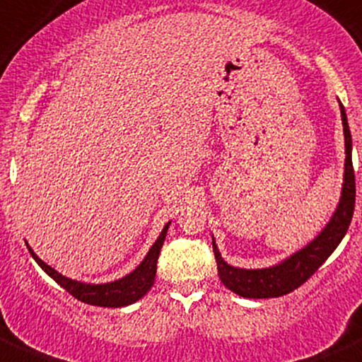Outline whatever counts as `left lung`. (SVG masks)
Wrapping results in <instances>:
<instances>
[{
    "label": "left lung",
    "mask_w": 362,
    "mask_h": 362,
    "mask_svg": "<svg viewBox=\"0 0 362 362\" xmlns=\"http://www.w3.org/2000/svg\"><path fill=\"white\" fill-rule=\"evenodd\" d=\"M339 110H341L343 134H345V173H343L341 198L324 230L303 249L290 255L283 262L265 267V269H238V267L228 265L212 237L221 283L237 296L247 297V299H270V297H281L293 292L317 272L318 267L332 255V251L345 237L354 216V205H356V177H354L352 166V136H350L349 120H346L345 107L341 103H339Z\"/></svg>",
    "instance_id": "8db88e82"
}]
</instances>
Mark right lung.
<instances>
[{
	"mask_svg": "<svg viewBox=\"0 0 362 362\" xmlns=\"http://www.w3.org/2000/svg\"><path fill=\"white\" fill-rule=\"evenodd\" d=\"M170 224L171 221L164 224L163 231H160V235L157 237V240L153 242V245L150 247V251L146 252L143 262L132 270L131 274L124 276V278L117 279V281L100 283V285L76 281V279H70L66 278V276L59 274L58 270H54L51 265L42 262V259L35 255L33 249H31L30 245H26L28 251L31 252L33 259L42 267V270H44L45 274H47L49 278L54 279L62 288H65L66 292L72 297H76L77 300L100 308H124L129 306V304H134L136 300H139L143 296H146V292L152 288L153 281H156L157 258H159L160 247H163L164 244V238H166Z\"/></svg>",
	"mask_w": 362,
	"mask_h": 362,
	"instance_id": "right-lung-1",
	"label": "right lung"
}]
</instances>
